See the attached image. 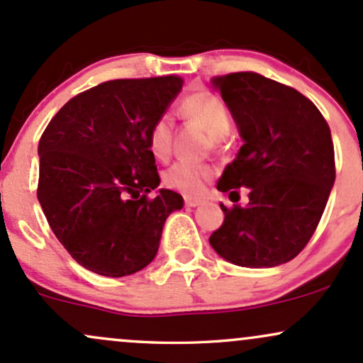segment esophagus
I'll use <instances>...</instances> for the list:
<instances>
[{"mask_svg": "<svg viewBox=\"0 0 363 363\" xmlns=\"http://www.w3.org/2000/svg\"><path fill=\"white\" fill-rule=\"evenodd\" d=\"M201 199H197V197H189V195H186L185 197V206L186 207H197V206H201Z\"/></svg>", "mask_w": 363, "mask_h": 363, "instance_id": "34e87169", "label": "esophagus"}]
</instances>
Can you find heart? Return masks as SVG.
I'll return each instance as SVG.
<instances>
[{
    "mask_svg": "<svg viewBox=\"0 0 363 363\" xmlns=\"http://www.w3.org/2000/svg\"><path fill=\"white\" fill-rule=\"evenodd\" d=\"M182 113L195 121L209 133L214 142L225 138L231 132V115L225 101L211 91H195L183 97ZM174 125L171 116L160 115L149 128V150L156 160H168L173 150ZM214 169L207 164L180 161L174 162L164 173V185L186 195H195L202 190L203 182L209 180Z\"/></svg>",
    "mask_w": 363,
    "mask_h": 363,
    "instance_id": "1",
    "label": "heart"
}]
</instances>
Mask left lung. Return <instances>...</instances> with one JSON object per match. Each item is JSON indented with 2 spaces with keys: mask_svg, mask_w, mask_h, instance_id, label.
<instances>
[{
  "mask_svg": "<svg viewBox=\"0 0 363 363\" xmlns=\"http://www.w3.org/2000/svg\"><path fill=\"white\" fill-rule=\"evenodd\" d=\"M245 144L218 190L245 207H226L211 247L242 267H274L303 250L320 221L336 178L328 121L303 94L255 72L214 79Z\"/></svg>",
  "mask_w": 363,
  "mask_h": 363,
  "instance_id": "8db88e82",
  "label": "left lung"
}]
</instances>
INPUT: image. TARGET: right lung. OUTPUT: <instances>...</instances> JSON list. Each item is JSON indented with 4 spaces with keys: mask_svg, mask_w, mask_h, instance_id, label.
Here are the masks:
<instances>
[{
    "mask_svg": "<svg viewBox=\"0 0 363 363\" xmlns=\"http://www.w3.org/2000/svg\"><path fill=\"white\" fill-rule=\"evenodd\" d=\"M178 75L116 79L77 94L39 140L38 199L52 233L85 269L133 274L156 257L183 199L160 190L149 128L180 92Z\"/></svg>",
    "mask_w": 363,
    "mask_h": 363,
    "instance_id": "add662e5",
    "label": "right lung"
}]
</instances>
